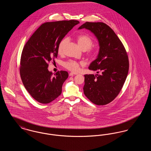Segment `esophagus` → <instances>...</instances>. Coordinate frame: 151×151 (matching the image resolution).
I'll return each mask as SVG.
<instances>
[{
    "label": "esophagus",
    "mask_w": 151,
    "mask_h": 151,
    "mask_svg": "<svg viewBox=\"0 0 151 151\" xmlns=\"http://www.w3.org/2000/svg\"><path fill=\"white\" fill-rule=\"evenodd\" d=\"M78 73L77 72H71L70 73V76H73L75 75H78Z\"/></svg>",
    "instance_id": "obj_1"
}]
</instances>
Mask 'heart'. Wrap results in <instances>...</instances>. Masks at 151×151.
Masks as SVG:
<instances>
[{"mask_svg": "<svg viewBox=\"0 0 151 151\" xmlns=\"http://www.w3.org/2000/svg\"><path fill=\"white\" fill-rule=\"evenodd\" d=\"M77 42L80 47L83 50L86 51V55L89 58H93L96 55V50L91 46L93 44V40L91 37L87 35L81 34L79 35L76 37ZM68 42V38L65 37L60 40L58 46V52L59 54H62L65 49V46ZM63 66L67 69L76 71H78L80 66L83 65L82 62H77L74 60H68L63 62Z\"/></svg>", "mask_w": 151, "mask_h": 151, "instance_id": "b5f03b06", "label": "heart"}]
</instances>
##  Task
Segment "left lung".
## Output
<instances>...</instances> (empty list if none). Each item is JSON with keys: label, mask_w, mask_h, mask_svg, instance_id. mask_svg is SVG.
I'll use <instances>...</instances> for the list:
<instances>
[{"label": "left lung", "mask_w": 151, "mask_h": 151, "mask_svg": "<svg viewBox=\"0 0 151 151\" xmlns=\"http://www.w3.org/2000/svg\"><path fill=\"white\" fill-rule=\"evenodd\" d=\"M91 30L98 39V57L89 69L101 75H85L84 93L97 105H105L114 100L122 89L127 78L129 61L126 50L115 32L107 24L86 22L79 28Z\"/></svg>", "instance_id": "8db88e82"}]
</instances>
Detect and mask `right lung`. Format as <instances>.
Listing matches in <instances>:
<instances>
[{
  "label": "right lung",
  "mask_w": 151,
  "mask_h": 151,
  "mask_svg": "<svg viewBox=\"0 0 151 151\" xmlns=\"http://www.w3.org/2000/svg\"><path fill=\"white\" fill-rule=\"evenodd\" d=\"M79 23L73 20L45 22L24 46L20 66L21 79L25 89L38 102L50 103L62 93L68 73L60 71L53 75L47 69L48 63L57 57L60 40Z\"/></svg>",
  "instance_id": "obj_1"
}]
</instances>
